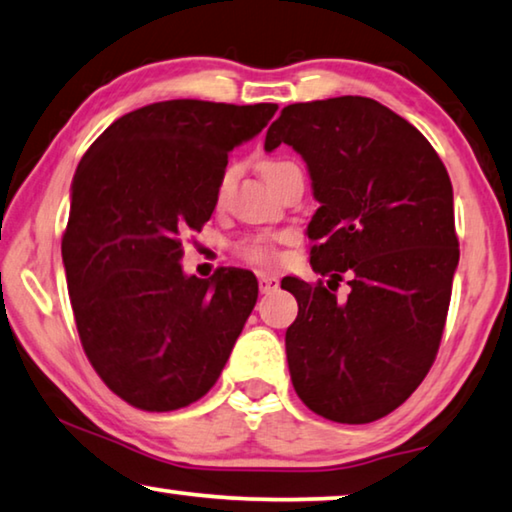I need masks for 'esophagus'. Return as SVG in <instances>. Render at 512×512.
Instances as JSON below:
<instances>
[{
    "mask_svg": "<svg viewBox=\"0 0 512 512\" xmlns=\"http://www.w3.org/2000/svg\"><path fill=\"white\" fill-rule=\"evenodd\" d=\"M277 286L279 279L272 277V274H261V277H258V288H261V293H272Z\"/></svg>",
    "mask_w": 512,
    "mask_h": 512,
    "instance_id": "obj_1",
    "label": "esophagus"
}]
</instances>
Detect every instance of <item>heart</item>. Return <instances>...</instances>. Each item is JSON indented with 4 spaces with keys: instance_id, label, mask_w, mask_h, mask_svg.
Wrapping results in <instances>:
<instances>
[{
    "instance_id": "heart-1",
    "label": "heart",
    "mask_w": 512,
    "mask_h": 512,
    "mask_svg": "<svg viewBox=\"0 0 512 512\" xmlns=\"http://www.w3.org/2000/svg\"><path fill=\"white\" fill-rule=\"evenodd\" d=\"M288 166H293L291 161H263L261 164V175L265 177V182H272L281 170H286ZM228 180L231 175H224V180L219 182V196H224V191L228 187ZM277 240L279 238H268V235H256V238L244 240L238 247V254L244 258V261L254 263V265H272L274 258H277Z\"/></svg>"
}]
</instances>
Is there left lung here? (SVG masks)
<instances>
[{
  "mask_svg": "<svg viewBox=\"0 0 512 512\" xmlns=\"http://www.w3.org/2000/svg\"><path fill=\"white\" fill-rule=\"evenodd\" d=\"M281 143L307 161L321 203L309 261L330 277L281 281L298 300L288 372L318 416L365 425L404 404L439 351L459 261L453 184L429 140L367 96L291 103L265 150Z\"/></svg>",
  "mask_w": 512,
  "mask_h": 512,
  "instance_id": "obj_1",
  "label": "left lung"
}]
</instances>
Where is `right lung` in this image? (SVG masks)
Returning a JSON list of instances; mask_svg holds the SVG:
<instances>
[{
  "label": "right lung",
  "mask_w": 512,
  "mask_h": 512,
  "mask_svg": "<svg viewBox=\"0 0 512 512\" xmlns=\"http://www.w3.org/2000/svg\"><path fill=\"white\" fill-rule=\"evenodd\" d=\"M274 113L277 103H150L110 124L78 164L62 238L73 316L94 372L136 409L201 399L256 305L249 270L187 277L182 235L212 217L228 152Z\"/></svg>",
  "instance_id": "obj_1"
}]
</instances>
